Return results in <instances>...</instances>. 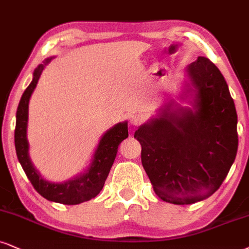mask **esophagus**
Instances as JSON below:
<instances>
[{"label":"esophagus","instance_id":"obj_1","mask_svg":"<svg viewBox=\"0 0 249 249\" xmlns=\"http://www.w3.org/2000/svg\"><path fill=\"white\" fill-rule=\"evenodd\" d=\"M130 124L134 125V127H137V125H141L144 122V116L142 114H133L130 116Z\"/></svg>","mask_w":249,"mask_h":249}]
</instances>
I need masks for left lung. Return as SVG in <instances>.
I'll list each match as a JSON object with an SVG mask.
<instances>
[{"label": "left lung", "mask_w": 249, "mask_h": 249, "mask_svg": "<svg viewBox=\"0 0 249 249\" xmlns=\"http://www.w3.org/2000/svg\"><path fill=\"white\" fill-rule=\"evenodd\" d=\"M180 99H171L141 125L142 165L162 201L193 204L208 198L228 176L238 150V116L222 72L198 56L186 68Z\"/></svg>", "instance_id": "obj_1"}]
</instances>
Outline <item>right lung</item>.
I'll use <instances>...</instances> for the list:
<instances>
[{
	"label": "right lung",
	"mask_w": 249,
	"mask_h": 249,
	"mask_svg": "<svg viewBox=\"0 0 249 249\" xmlns=\"http://www.w3.org/2000/svg\"><path fill=\"white\" fill-rule=\"evenodd\" d=\"M54 57H47L44 63L39 64L33 71L32 82L24 91L16 113V129H15V146L17 158L26 177L42 197L52 202L62 204H79L96 197L103 189L105 181L114 162L118 146L128 137V122L116 124L101 136L89 167L83 173L63 182H52L42 178L35 167L29 153L27 141V122H29V103L45 67Z\"/></svg>",
	"instance_id": "add662e5"
}]
</instances>
